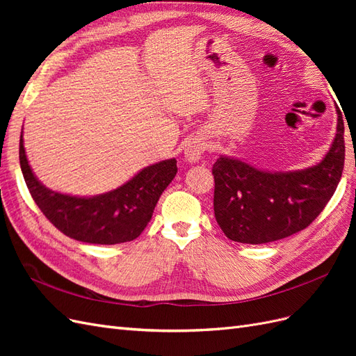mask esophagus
Returning <instances> with one entry per match:
<instances>
[{
    "label": "esophagus",
    "mask_w": 356,
    "mask_h": 356,
    "mask_svg": "<svg viewBox=\"0 0 356 356\" xmlns=\"http://www.w3.org/2000/svg\"><path fill=\"white\" fill-rule=\"evenodd\" d=\"M204 149H207V144H204L202 139H199V138L191 139L184 149L186 160L190 161V163H196V161H199L202 159Z\"/></svg>",
    "instance_id": "obj_1"
}]
</instances>
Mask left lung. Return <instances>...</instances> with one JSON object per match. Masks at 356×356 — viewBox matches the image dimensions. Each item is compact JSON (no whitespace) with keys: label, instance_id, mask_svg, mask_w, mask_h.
<instances>
[{"label":"left lung","instance_id":"1","mask_svg":"<svg viewBox=\"0 0 356 356\" xmlns=\"http://www.w3.org/2000/svg\"><path fill=\"white\" fill-rule=\"evenodd\" d=\"M344 166V124L318 165L293 172H267L221 156L212 166L215 220L229 239L260 245L306 229L336 191Z\"/></svg>","mask_w":356,"mask_h":356}]
</instances>
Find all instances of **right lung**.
<instances>
[{"instance_id":"right-lung-1","label":"right lung","mask_w":356,"mask_h":356,"mask_svg":"<svg viewBox=\"0 0 356 356\" xmlns=\"http://www.w3.org/2000/svg\"><path fill=\"white\" fill-rule=\"evenodd\" d=\"M20 169L32 199L46 218L71 239L115 245L131 242L144 232L161 193L177 175V160L169 159L144 168L126 184L92 197H77L44 187L32 172L19 143Z\"/></svg>"}]
</instances>
